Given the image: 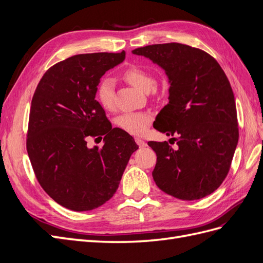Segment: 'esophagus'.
<instances>
[{
	"label": "esophagus",
	"mask_w": 263,
	"mask_h": 263,
	"mask_svg": "<svg viewBox=\"0 0 263 263\" xmlns=\"http://www.w3.org/2000/svg\"><path fill=\"white\" fill-rule=\"evenodd\" d=\"M135 141L137 142V145L139 147H146L147 146V142L145 140H142L141 138H136V139H135Z\"/></svg>",
	"instance_id": "1"
}]
</instances>
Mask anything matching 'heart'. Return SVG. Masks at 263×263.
Returning a JSON list of instances; mask_svg holds the SVG:
<instances>
[{
    "mask_svg": "<svg viewBox=\"0 0 263 263\" xmlns=\"http://www.w3.org/2000/svg\"><path fill=\"white\" fill-rule=\"evenodd\" d=\"M124 78L135 87L142 92H148L154 85V79L145 69L133 66L125 70ZM97 97L101 105L105 109H112L114 106V81L112 79L105 78L99 83ZM151 122V116L144 112H130L122 114L117 118V125L123 130L139 135L142 134Z\"/></svg>",
    "mask_w": 263,
    "mask_h": 263,
    "instance_id": "obj_1",
    "label": "heart"
}]
</instances>
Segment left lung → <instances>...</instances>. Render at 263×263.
<instances>
[{
  "mask_svg": "<svg viewBox=\"0 0 263 263\" xmlns=\"http://www.w3.org/2000/svg\"><path fill=\"white\" fill-rule=\"evenodd\" d=\"M132 52L164 70L169 103L154 127L166 136L180 135L176 149L166 141L148 142L157 155V186L183 201L210 195L225 180L239 138L235 98L225 72L208 52L179 43Z\"/></svg>",
  "mask_w": 263,
  "mask_h": 263,
  "instance_id": "left-lung-1",
  "label": "left lung"
}]
</instances>
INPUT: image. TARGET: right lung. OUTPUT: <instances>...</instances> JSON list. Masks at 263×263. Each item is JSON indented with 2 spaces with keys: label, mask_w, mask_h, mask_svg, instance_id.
I'll return each mask as SVG.
<instances>
[{
  "label": "right lung",
  "mask_w": 263,
  "mask_h": 263,
  "mask_svg": "<svg viewBox=\"0 0 263 263\" xmlns=\"http://www.w3.org/2000/svg\"><path fill=\"white\" fill-rule=\"evenodd\" d=\"M125 54H76L55 63L31 100L26 144L30 163L45 192L68 210L91 211L112 198L138 149L130 135L112 128L95 100L101 78ZM89 136H104L105 145L89 148Z\"/></svg>",
  "instance_id": "obj_1"
}]
</instances>
